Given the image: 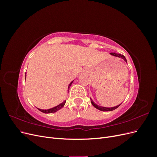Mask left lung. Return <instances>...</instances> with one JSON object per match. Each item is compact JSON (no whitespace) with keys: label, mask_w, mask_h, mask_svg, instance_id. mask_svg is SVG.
I'll use <instances>...</instances> for the list:
<instances>
[{"label":"left lung","mask_w":157,"mask_h":157,"mask_svg":"<svg viewBox=\"0 0 157 157\" xmlns=\"http://www.w3.org/2000/svg\"><path fill=\"white\" fill-rule=\"evenodd\" d=\"M110 54H111V56H115V57H118V58H121L123 59H124V60L126 61V62L127 63V60H126V58L124 57V56H123V55L120 54L115 53V52H114V53H113V52H112V53H110ZM90 100H91V103H92V105H93L95 108H96L97 109H98V110L102 111H113V110H115V109H116L117 108H118V107H119V106L121 105V103L120 105H117V106H115V107H101V106L98 105L96 103H95L92 101V99H90Z\"/></svg>","instance_id":"8db88e82"}]
</instances>
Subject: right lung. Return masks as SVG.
<instances>
[{"label":"right lung","mask_w":157,"mask_h":157,"mask_svg":"<svg viewBox=\"0 0 157 157\" xmlns=\"http://www.w3.org/2000/svg\"><path fill=\"white\" fill-rule=\"evenodd\" d=\"M25 77H26V75H25ZM25 78H26V77H25ZM73 82V81L71 82H70V84H69V86H68V92H69V88H70V86H71V84H72ZM65 102H66V100L63 101L62 103L59 104L58 105H57V106H56V107H52V108H51V109H39V108H37V109H39V110L40 111H41V112H42V113H56V111H59V109H61V108H62V107L65 105Z\"/></svg>","instance_id":"add662e5"}]
</instances>
